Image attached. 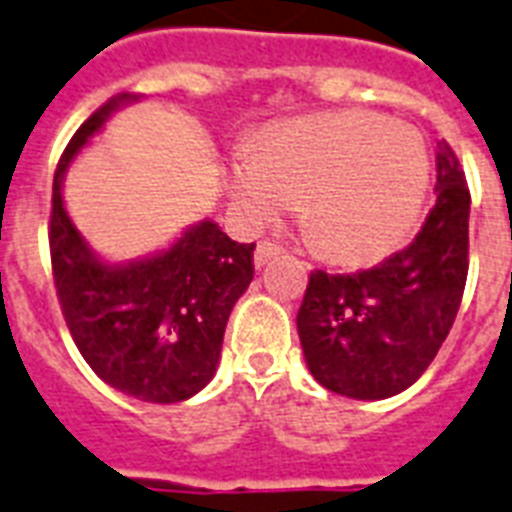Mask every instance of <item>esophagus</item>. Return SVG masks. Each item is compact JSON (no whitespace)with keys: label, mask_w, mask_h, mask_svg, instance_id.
<instances>
[{"label":"esophagus","mask_w":512,"mask_h":512,"mask_svg":"<svg viewBox=\"0 0 512 512\" xmlns=\"http://www.w3.org/2000/svg\"><path fill=\"white\" fill-rule=\"evenodd\" d=\"M282 253V248L277 243H272V240H261L259 245H256V253H253V261H256V267H264L267 261L277 259Z\"/></svg>","instance_id":"1"}]
</instances>
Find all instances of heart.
<instances>
[{
  "mask_svg": "<svg viewBox=\"0 0 512 512\" xmlns=\"http://www.w3.org/2000/svg\"><path fill=\"white\" fill-rule=\"evenodd\" d=\"M431 158L418 129L367 110L267 126L232 166L230 190L248 222L301 200V222L333 261H370L404 243L423 208Z\"/></svg>",
  "mask_w": 512,
  "mask_h": 512,
  "instance_id": "1",
  "label": "heart"
}]
</instances>
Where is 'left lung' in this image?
Segmentation results:
<instances>
[{
	"label": "left lung",
	"mask_w": 512,
	"mask_h": 512,
	"mask_svg": "<svg viewBox=\"0 0 512 512\" xmlns=\"http://www.w3.org/2000/svg\"><path fill=\"white\" fill-rule=\"evenodd\" d=\"M468 216L465 171L439 140L436 203L418 237L378 267L309 277L296 325L317 383L351 399H386L428 370L463 301Z\"/></svg>",
	"instance_id": "left-lung-1"
}]
</instances>
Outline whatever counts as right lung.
Returning a JSON list of instances; mask_svg holds the SVG:
<instances>
[{"label":"right lung","mask_w":512,"mask_h":512,"mask_svg":"<svg viewBox=\"0 0 512 512\" xmlns=\"http://www.w3.org/2000/svg\"><path fill=\"white\" fill-rule=\"evenodd\" d=\"M132 94L110 97L79 126L52 182L49 259L65 325L108 386L142 402L174 404L214 378L224 327L253 280L256 243H235L200 222L169 251L129 267L94 259L65 214L63 174L102 121Z\"/></svg>","instance_id":"right-lung-1"}]
</instances>
